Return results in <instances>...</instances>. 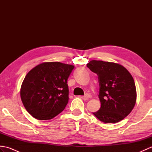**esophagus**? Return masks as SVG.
Segmentation results:
<instances>
[{"label": "esophagus", "instance_id": "esophagus-1", "mask_svg": "<svg viewBox=\"0 0 152 152\" xmlns=\"http://www.w3.org/2000/svg\"><path fill=\"white\" fill-rule=\"evenodd\" d=\"M91 96L90 95V94H89V93H86V94H85V95L83 96V98L86 99H89V98H91Z\"/></svg>", "mask_w": 152, "mask_h": 152}]
</instances>
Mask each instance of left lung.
I'll list each match as a JSON object with an SVG mask.
<instances>
[{
	"label": "left lung",
	"instance_id": "1",
	"mask_svg": "<svg viewBox=\"0 0 152 152\" xmlns=\"http://www.w3.org/2000/svg\"><path fill=\"white\" fill-rule=\"evenodd\" d=\"M98 76L101 106L93 112L100 121L117 123L130 114L136 103L137 91L133 76L124 66L108 61L93 60L87 64Z\"/></svg>",
	"mask_w": 152,
	"mask_h": 152
}]
</instances>
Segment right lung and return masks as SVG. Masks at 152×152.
I'll list each match as a JSON object with an SVG mask.
<instances>
[{
    "mask_svg": "<svg viewBox=\"0 0 152 152\" xmlns=\"http://www.w3.org/2000/svg\"><path fill=\"white\" fill-rule=\"evenodd\" d=\"M74 68L60 62H45L27 73L20 95L25 109L33 117L48 120L63 110L69 99L67 80Z\"/></svg>",
    "mask_w": 152,
    "mask_h": 152,
    "instance_id": "add662e5",
    "label": "right lung"
}]
</instances>
